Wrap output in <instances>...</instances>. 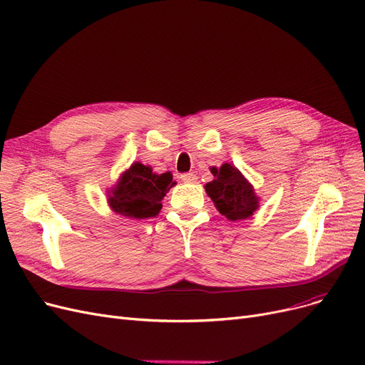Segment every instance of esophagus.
<instances>
[{"label": "esophagus", "mask_w": 365, "mask_h": 365, "mask_svg": "<svg viewBox=\"0 0 365 365\" xmlns=\"http://www.w3.org/2000/svg\"><path fill=\"white\" fill-rule=\"evenodd\" d=\"M181 181H184V182H195L197 178H196V175L193 173V172H187V173H182L181 175Z\"/></svg>", "instance_id": "34e87169"}]
</instances>
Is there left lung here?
<instances>
[{"instance_id": "8db88e82", "label": "left lung", "mask_w": 365, "mask_h": 365, "mask_svg": "<svg viewBox=\"0 0 365 365\" xmlns=\"http://www.w3.org/2000/svg\"><path fill=\"white\" fill-rule=\"evenodd\" d=\"M211 172L215 180L205 185V190L220 214L232 222L253 215L259 207V197L241 172L229 163H225L220 169L211 168Z\"/></svg>"}]
</instances>
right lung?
I'll return each instance as SVG.
<instances>
[{"mask_svg":"<svg viewBox=\"0 0 365 365\" xmlns=\"http://www.w3.org/2000/svg\"><path fill=\"white\" fill-rule=\"evenodd\" d=\"M172 173H153L151 168L133 163L109 195L115 212L130 218H151L162 210V199L173 185Z\"/></svg>","mask_w":365,"mask_h":365,"instance_id":"1","label":"right lung"}]
</instances>
